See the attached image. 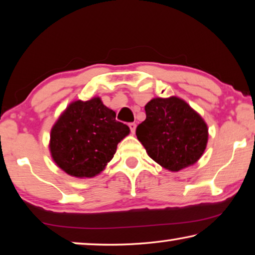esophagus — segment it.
Masks as SVG:
<instances>
[{
  "mask_svg": "<svg viewBox=\"0 0 255 255\" xmlns=\"http://www.w3.org/2000/svg\"><path fill=\"white\" fill-rule=\"evenodd\" d=\"M129 128H130V130L132 133H135V130H136V124L135 123H130L128 125Z\"/></svg>",
  "mask_w": 255,
  "mask_h": 255,
  "instance_id": "34e87169",
  "label": "esophagus"
}]
</instances>
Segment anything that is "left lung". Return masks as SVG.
Returning a JSON list of instances; mask_svg holds the SVG:
<instances>
[{
    "label": "left lung",
    "instance_id": "1",
    "mask_svg": "<svg viewBox=\"0 0 255 255\" xmlns=\"http://www.w3.org/2000/svg\"><path fill=\"white\" fill-rule=\"evenodd\" d=\"M145 112L136 136L150 158L171 172L199 161L208 143V126L196 110L181 98L170 97L152 99Z\"/></svg>",
    "mask_w": 255,
    "mask_h": 255
}]
</instances>
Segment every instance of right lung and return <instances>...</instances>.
Instances as JSON below:
<instances>
[{
  "label": "right lung",
  "mask_w": 255,
  "mask_h": 255,
  "mask_svg": "<svg viewBox=\"0 0 255 255\" xmlns=\"http://www.w3.org/2000/svg\"><path fill=\"white\" fill-rule=\"evenodd\" d=\"M130 129L94 97L71 102L50 130L49 152L59 169L75 178H94L106 169Z\"/></svg>",
  "instance_id": "right-lung-1"
}]
</instances>
